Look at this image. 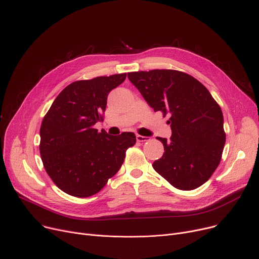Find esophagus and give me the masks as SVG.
Here are the masks:
<instances>
[{"instance_id":"1","label":"esophagus","mask_w":259,"mask_h":259,"mask_svg":"<svg viewBox=\"0 0 259 259\" xmlns=\"http://www.w3.org/2000/svg\"><path fill=\"white\" fill-rule=\"evenodd\" d=\"M136 139L138 142H144V141H147L148 138L147 137H144V136H141V135H137L136 136Z\"/></svg>"}]
</instances>
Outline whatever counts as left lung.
Masks as SVG:
<instances>
[{"label":"left lung","mask_w":259,"mask_h":259,"mask_svg":"<svg viewBox=\"0 0 259 259\" xmlns=\"http://www.w3.org/2000/svg\"><path fill=\"white\" fill-rule=\"evenodd\" d=\"M131 82L155 112L169 116L171 137L163 143L165 153L154 169L181 190L203 185L218 168L226 134L223 112L199 80L176 70L131 72Z\"/></svg>","instance_id":"1"}]
</instances>
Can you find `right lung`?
<instances>
[{
    "label": "right lung",
    "instance_id": "right-lung-1",
    "mask_svg": "<svg viewBox=\"0 0 259 259\" xmlns=\"http://www.w3.org/2000/svg\"><path fill=\"white\" fill-rule=\"evenodd\" d=\"M126 73L74 81L53 101L40 125L39 153L46 171L64 192L88 197L99 192L122 165L134 133L110 136L103 121L106 99Z\"/></svg>",
    "mask_w": 259,
    "mask_h": 259
}]
</instances>
